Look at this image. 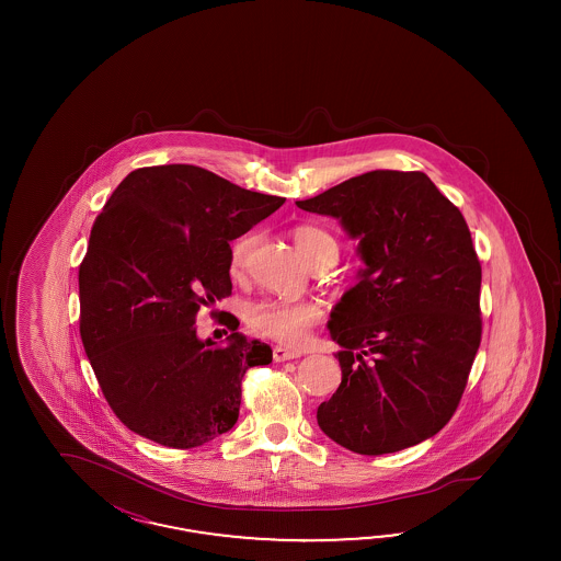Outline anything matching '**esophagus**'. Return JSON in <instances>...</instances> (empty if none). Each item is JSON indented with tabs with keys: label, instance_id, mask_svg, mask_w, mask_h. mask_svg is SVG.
Here are the masks:
<instances>
[{
	"label": "esophagus",
	"instance_id": "34e87169",
	"mask_svg": "<svg viewBox=\"0 0 561 561\" xmlns=\"http://www.w3.org/2000/svg\"><path fill=\"white\" fill-rule=\"evenodd\" d=\"M296 357H300V352H296V350H288V347H282V345L273 347V359L275 362H288V359H296Z\"/></svg>",
	"mask_w": 561,
	"mask_h": 561
}]
</instances>
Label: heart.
<instances>
[{
  "mask_svg": "<svg viewBox=\"0 0 561 561\" xmlns=\"http://www.w3.org/2000/svg\"><path fill=\"white\" fill-rule=\"evenodd\" d=\"M294 244L298 253L305 256L308 265H319L323 261H335L337 242L321 226L300 224L291 230ZM253 232L237 238L230 247V272L244 270L249 255L255 247ZM244 321L249 329L267 340L279 341L286 345H298L306 340L308 331L321 321V308L308 300H282V298H263L244 308Z\"/></svg>",
  "mask_w": 561,
  "mask_h": 561,
  "instance_id": "1",
  "label": "heart"
}]
</instances>
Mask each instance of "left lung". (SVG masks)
I'll list each match as a JSON object with an SVG mask.
<instances>
[{
  "mask_svg": "<svg viewBox=\"0 0 561 561\" xmlns=\"http://www.w3.org/2000/svg\"><path fill=\"white\" fill-rule=\"evenodd\" d=\"M296 205L341 220L366 263L331 312L341 385L321 430L357 455L432 438L481 343V263L459 207L420 170H373Z\"/></svg>",
  "mask_w": 561,
  "mask_h": 561,
  "instance_id": "left-lung-1",
  "label": "left lung"
}]
</instances>
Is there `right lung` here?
Segmentation results:
<instances>
[{
    "label": "right lung",
    "instance_id": "1",
    "mask_svg": "<svg viewBox=\"0 0 561 561\" xmlns=\"http://www.w3.org/2000/svg\"><path fill=\"white\" fill-rule=\"evenodd\" d=\"M191 164L129 172L94 221L80 263V335L113 413L169 448L237 424L242 376L272 347L237 333L202 341V306L232 294L230 240L284 205ZM211 314H216L211 310ZM232 317V314H230Z\"/></svg>",
    "mask_w": 561,
    "mask_h": 561
}]
</instances>
